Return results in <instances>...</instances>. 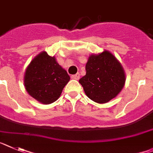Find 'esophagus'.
Listing matches in <instances>:
<instances>
[{
	"label": "esophagus",
	"mask_w": 153,
	"mask_h": 153,
	"mask_svg": "<svg viewBox=\"0 0 153 153\" xmlns=\"http://www.w3.org/2000/svg\"><path fill=\"white\" fill-rule=\"evenodd\" d=\"M71 78H72V79L78 80L80 78V74L79 73H77V74H75V75H71Z\"/></svg>",
	"instance_id": "obj_1"
}]
</instances>
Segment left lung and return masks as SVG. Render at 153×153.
I'll use <instances>...</instances> for the list:
<instances>
[{
  "label": "left lung",
  "instance_id": "left-lung-1",
  "mask_svg": "<svg viewBox=\"0 0 153 153\" xmlns=\"http://www.w3.org/2000/svg\"><path fill=\"white\" fill-rule=\"evenodd\" d=\"M86 75L80 78L86 95L99 104L114 98L124 86L125 73L117 61L108 51L91 55L85 66Z\"/></svg>",
  "mask_w": 153,
  "mask_h": 153
}]
</instances>
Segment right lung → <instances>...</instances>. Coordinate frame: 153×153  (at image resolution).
Returning <instances> with one entry per match:
<instances>
[{
	"label": "right lung",
	"mask_w": 153,
	"mask_h": 153,
	"mask_svg": "<svg viewBox=\"0 0 153 153\" xmlns=\"http://www.w3.org/2000/svg\"><path fill=\"white\" fill-rule=\"evenodd\" d=\"M70 80L67 71L55 57L42 52L34 58L26 70L24 85L30 96L45 104L55 102Z\"/></svg>",
	"instance_id": "obj_1"
}]
</instances>
